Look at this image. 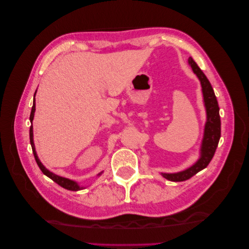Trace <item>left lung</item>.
Instances as JSON below:
<instances>
[{
	"label": "left lung",
	"instance_id": "1",
	"mask_svg": "<svg viewBox=\"0 0 249 249\" xmlns=\"http://www.w3.org/2000/svg\"><path fill=\"white\" fill-rule=\"evenodd\" d=\"M188 62L191 65L192 71L196 74L200 81L203 102H205L206 111H207V123L205 125V134H203L202 144L200 149V158L198 161L192 165L188 169L180 171L178 173H162V176L171 182H183V180L189 179L194 175H196L200 170L205 169L211 160L213 159L216 148L218 146V142L220 139L221 135V123L219 115V106L214 93V90L211 86V83L207 79L206 74L195 63L194 60L190 57Z\"/></svg>",
	"mask_w": 249,
	"mask_h": 249
}]
</instances>
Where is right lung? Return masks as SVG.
<instances>
[{"mask_svg":"<svg viewBox=\"0 0 249 249\" xmlns=\"http://www.w3.org/2000/svg\"><path fill=\"white\" fill-rule=\"evenodd\" d=\"M35 94H36V91H35ZM35 94H34V101H33V107H32V110H31V114H30V122H31V126H30V143H31L33 155H34V158H35V160H36V163H37V165H38V167L40 168V170L42 171L43 175H46L48 178H50L51 179L54 180V182L57 183L59 186H61L62 188H64V189L71 190V191L81 190V189H83V187H80L76 182H73V180L69 179V178H66L59 177V176L55 175V173H53L50 170H48L41 164V162L38 159V157H37V154L35 152L34 142H33V125H32V120L34 118V112H35ZM100 175H101V173H100Z\"/></svg>","mask_w":249,"mask_h":249,"instance_id":"1","label":"right lung"}]
</instances>
